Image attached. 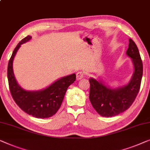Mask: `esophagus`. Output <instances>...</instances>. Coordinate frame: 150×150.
I'll list each match as a JSON object with an SVG mask.
<instances>
[{
    "instance_id": "34e87169",
    "label": "esophagus",
    "mask_w": 150,
    "mask_h": 150,
    "mask_svg": "<svg viewBox=\"0 0 150 150\" xmlns=\"http://www.w3.org/2000/svg\"><path fill=\"white\" fill-rule=\"evenodd\" d=\"M84 77V73L83 72H78L77 73V74H76V77H77V80H79V79H81L82 78Z\"/></svg>"
}]
</instances>
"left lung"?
Instances as JSON below:
<instances>
[{"label": "left lung", "mask_w": 150, "mask_h": 150, "mask_svg": "<svg viewBox=\"0 0 150 150\" xmlns=\"http://www.w3.org/2000/svg\"><path fill=\"white\" fill-rule=\"evenodd\" d=\"M126 55L131 58L134 72L126 85L116 88L107 85L100 79H89L90 103L99 115L112 117L124 112L131 106L140 89L143 64L137 46L129 39Z\"/></svg>", "instance_id": "obj_1"}]
</instances>
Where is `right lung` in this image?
Returning <instances> with one entry per match:
<instances>
[{"label":"right lung","mask_w":150,"mask_h":150,"mask_svg":"<svg viewBox=\"0 0 150 150\" xmlns=\"http://www.w3.org/2000/svg\"><path fill=\"white\" fill-rule=\"evenodd\" d=\"M32 39L27 36L17 45L9 61L7 77L11 96L20 108L28 115L37 118H47L54 115L61 106L67 88L76 79L75 73L57 79L44 89L30 91L19 85L15 77L13 62L21 45Z\"/></svg>","instance_id":"obj_1"}]
</instances>
